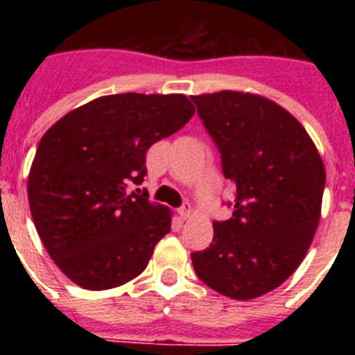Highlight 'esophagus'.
Returning a JSON list of instances; mask_svg holds the SVG:
<instances>
[{"mask_svg":"<svg viewBox=\"0 0 355 355\" xmlns=\"http://www.w3.org/2000/svg\"><path fill=\"white\" fill-rule=\"evenodd\" d=\"M178 213H180V218L187 220L188 216L192 215V206H190V205H183L180 209H178Z\"/></svg>","mask_w":355,"mask_h":355,"instance_id":"obj_1","label":"esophagus"}]
</instances>
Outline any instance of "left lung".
I'll list each match as a JSON object with an SVG mask.
<instances>
[{
  "instance_id": "obj_1",
  "label": "left lung",
  "mask_w": 355,
  "mask_h": 355,
  "mask_svg": "<svg viewBox=\"0 0 355 355\" xmlns=\"http://www.w3.org/2000/svg\"><path fill=\"white\" fill-rule=\"evenodd\" d=\"M236 187L229 220L213 222V241L192 252L197 277L234 300H250L286 281L302 263L320 222L325 167L290 112L249 92L192 96Z\"/></svg>"
}]
</instances>
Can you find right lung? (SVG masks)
Returning a JSON list of instances; mask_svg holds the SVG:
<instances>
[{
    "instance_id": "add662e5",
    "label": "right lung",
    "mask_w": 355,
    "mask_h": 355,
    "mask_svg": "<svg viewBox=\"0 0 355 355\" xmlns=\"http://www.w3.org/2000/svg\"><path fill=\"white\" fill-rule=\"evenodd\" d=\"M193 114L183 94H114L72 110L44 133L28 175L30 211L72 283L108 290L146 270L172 213L131 187L144 181L147 149Z\"/></svg>"
}]
</instances>
